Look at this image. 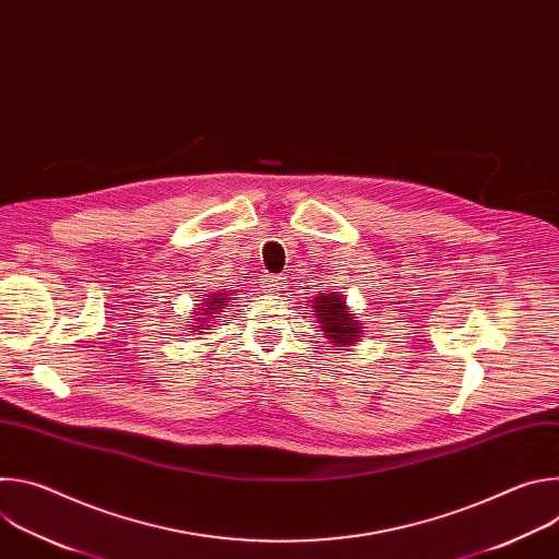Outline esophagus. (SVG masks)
Segmentation results:
<instances>
[{"label":"esophagus","mask_w":559,"mask_h":559,"mask_svg":"<svg viewBox=\"0 0 559 559\" xmlns=\"http://www.w3.org/2000/svg\"><path fill=\"white\" fill-rule=\"evenodd\" d=\"M261 287L263 292H281L285 287V278L281 274H265Z\"/></svg>","instance_id":"34e87169"}]
</instances>
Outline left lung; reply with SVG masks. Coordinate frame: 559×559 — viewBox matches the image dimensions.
Listing matches in <instances>:
<instances>
[{
	"label": "left lung",
	"mask_w": 559,
	"mask_h": 559,
	"mask_svg": "<svg viewBox=\"0 0 559 559\" xmlns=\"http://www.w3.org/2000/svg\"><path fill=\"white\" fill-rule=\"evenodd\" d=\"M313 302H316L313 307L318 311V318H321V328L332 343L349 345L358 338L362 328L358 321H354L352 313H347L345 300L338 294L316 296Z\"/></svg>",
	"instance_id": "1"
}]
</instances>
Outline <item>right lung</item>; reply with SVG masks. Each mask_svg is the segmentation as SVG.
Instances as JSON below:
<instances>
[{
	"label": "right lung",
	"instance_id": "right-lung-1",
	"mask_svg": "<svg viewBox=\"0 0 559 559\" xmlns=\"http://www.w3.org/2000/svg\"><path fill=\"white\" fill-rule=\"evenodd\" d=\"M223 302H227V298L225 296H214V298H207L205 302H203V307H201V311L197 313L199 318H197V321H199V328H201V323H210L212 321V316L221 309V305ZM214 321H216V318H214Z\"/></svg>",
	"mask_w": 559,
	"mask_h": 559
}]
</instances>
